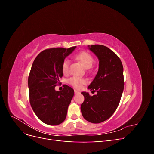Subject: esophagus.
Instances as JSON below:
<instances>
[{"label": "esophagus", "mask_w": 154, "mask_h": 154, "mask_svg": "<svg viewBox=\"0 0 154 154\" xmlns=\"http://www.w3.org/2000/svg\"><path fill=\"white\" fill-rule=\"evenodd\" d=\"M80 91H77V90H74V94H80Z\"/></svg>", "instance_id": "34e87169"}]
</instances>
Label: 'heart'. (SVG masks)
Instances as JSON below:
<instances>
[{
  "label": "heart",
  "mask_w": 154,
  "mask_h": 154,
  "mask_svg": "<svg viewBox=\"0 0 154 154\" xmlns=\"http://www.w3.org/2000/svg\"><path fill=\"white\" fill-rule=\"evenodd\" d=\"M77 61L80 62L82 66L85 69H89L92 67L93 62H94V58L92 56L87 52L83 51L78 53L75 57ZM62 70L64 74H67L69 72V62L67 60H65L62 65ZM87 82L85 78H82L77 76H74L71 78L69 80V84H71L72 87L76 88H80L82 85L86 84Z\"/></svg>",
  "instance_id": "1"
}]
</instances>
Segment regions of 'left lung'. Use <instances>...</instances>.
Listing matches in <instances>:
<instances>
[{
    "instance_id": "8db88e82",
    "label": "left lung",
    "mask_w": 154,
    "mask_h": 154,
    "mask_svg": "<svg viewBox=\"0 0 154 154\" xmlns=\"http://www.w3.org/2000/svg\"><path fill=\"white\" fill-rule=\"evenodd\" d=\"M99 60V69L88 88L97 94L90 96L82 92L85 97L81 105L83 117L92 123L108 119L117 109L124 88L123 67L119 58L103 45H88Z\"/></svg>"
}]
</instances>
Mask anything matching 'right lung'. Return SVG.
Here are the masks:
<instances>
[{
	"instance_id": "add662e5",
	"label": "right lung",
	"mask_w": 154,
	"mask_h": 154,
	"mask_svg": "<svg viewBox=\"0 0 154 154\" xmlns=\"http://www.w3.org/2000/svg\"><path fill=\"white\" fill-rule=\"evenodd\" d=\"M76 48L45 49L32 63L28 77L30 104L37 117L47 125H58L66 118L74 90L66 85L61 91L54 88L63 76V62Z\"/></svg>"
}]
</instances>
